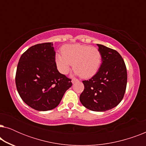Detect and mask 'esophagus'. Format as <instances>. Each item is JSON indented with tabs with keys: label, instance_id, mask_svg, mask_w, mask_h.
Returning a JSON list of instances; mask_svg holds the SVG:
<instances>
[{
	"label": "esophagus",
	"instance_id": "obj_1",
	"mask_svg": "<svg viewBox=\"0 0 146 146\" xmlns=\"http://www.w3.org/2000/svg\"><path fill=\"white\" fill-rule=\"evenodd\" d=\"M78 82L77 79H72V84H74L75 82Z\"/></svg>",
	"mask_w": 146,
	"mask_h": 146
}]
</instances>
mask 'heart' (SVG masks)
I'll return each instance as SVG.
<instances>
[{"label": "heart", "instance_id": "heart-1", "mask_svg": "<svg viewBox=\"0 0 146 146\" xmlns=\"http://www.w3.org/2000/svg\"><path fill=\"white\" fill-rule=\"evenodd\" d=\"M61 52L62 55H56L55 63L62 74H67L73 64L76 74L90 78L100 68L102 56L97 48L80 44H66L62 47Z\"/></svg>", "mask_w": 146, "mask_h": 146}]
</instances>
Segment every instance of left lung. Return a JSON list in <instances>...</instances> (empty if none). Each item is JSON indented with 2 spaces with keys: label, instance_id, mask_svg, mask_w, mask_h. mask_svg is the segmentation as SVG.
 Returning <instances> with one entry per match:
<instances>
[{
  "label": "left lung",
  "instance_id": "obj_1",
  "mask_svg": "<svg viewBox=\"0 0 146 146\" xmlns=\"http://www.w3.org/2000/svg\"><path fill=\"white\" fill-rule=\"evenodd\" d=\"M102 56L99 70L88 80H84V90L80 101L87 109L105 111L116 106L123 99L127 85L124 61L116 50L98 44Z\"/></svg>",
  "mask_w": 146,
  "mask_h": 146
}]
</instances>
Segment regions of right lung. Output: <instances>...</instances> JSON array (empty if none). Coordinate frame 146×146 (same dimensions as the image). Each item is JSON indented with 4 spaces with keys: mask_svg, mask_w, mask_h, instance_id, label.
<instances>
[{
    "mask_svg": "<svg viewBox=\"0 0 146 146\" xmlns=\"http://www.w3.org/2000/svg\"><path fill=\"white\" fill-rule=\"evenodd\" d=\"M55 55L53 43L46 42L33 46L20 58L15 78L18 92L36 110L55 108L72 85L57 70Z\"/></svg>",
    "mask_w": 146,
    "mask_h": 146,
    "instance_id": "add662e5",
    "label": "right lung"
}]
</instances>
